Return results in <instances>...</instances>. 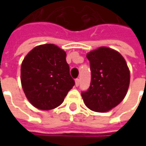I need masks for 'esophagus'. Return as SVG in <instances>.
Masks as SVG:
<instances>
[{
	"mask_svg": "<svg viewBox=\"0 0 146 146\" xmlns=\"http://www.w3.org/2000/svg\"><path fill=\"white\" fill-rule=\"evenodd\" d=\"M80 85V79H76V86L78 87Z\"/></svg>",
	"mask_w": 146,
	"mask_h": 146,
	"instance_id": "1",
	"label": "esophagus"
}]
</instances>
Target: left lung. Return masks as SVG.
I'll return each instance as SVG.
<instances>
[{"mask_svg": "<svg viewBox=\"0 0 146 146\" xmlns=\"http://www.w3.org/2000/svg\"><path fill=\"white\" fill-rule=\"evenodd\" d=\"M91 83L81 96L88 108L106 112L123 100L128 89L130 73L126 62L117 51L100 47L87 54Z\"/></svg>", "mask_w": 146, "mask_h": 146, "instance_id": "left-lung-1", "label": "left lung"}]
</instances>
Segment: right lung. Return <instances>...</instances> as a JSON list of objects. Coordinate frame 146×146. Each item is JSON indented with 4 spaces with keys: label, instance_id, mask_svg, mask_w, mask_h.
Listing matches in <instances>:
<instances>
[{
    "label": "right lung",
    "instance_id": "right-lung-1",
    "mask_svg": "<svg viewBox=\"0 0 146 146\" xmlns=\"http://www.w3.org/2000/svg\"><path fill=\"white\" fill-rule=\"evenodd\" d=\"M66 57L62 49L47 44L36 46L23 59L21 66L22 87L35 107L40 110L58 107L75 85Z\"/></svg>",
    "mask_w": 146,
    "mask_h": 146
}]
</instances>
